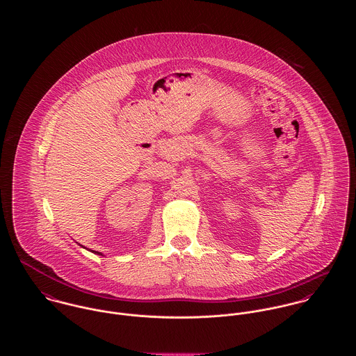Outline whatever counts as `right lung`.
<instances>
[{
  "label": "right lung",
  "instance_id": "right-lung-1",
  "mask_svg": "<svg viewBox=\"0 0 356 356\" xmlns=\"http://www.w3.org/2000/svg\"><path fill=\"white\" fill-rule=\"evenodd\" d=\"M93 252H95V254H100V252H96V251H93Z\"/></svg>",
  "mask_w": 356,
  "mask_h": 356
}]
</instances>
